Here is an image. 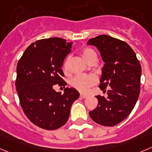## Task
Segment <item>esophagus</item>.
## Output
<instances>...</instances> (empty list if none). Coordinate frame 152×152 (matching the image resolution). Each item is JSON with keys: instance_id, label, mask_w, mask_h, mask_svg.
<instances>
[{"instance_id": "34e87169", "label": "esophagus", "mask_w": 152, "mask_h": 152, "mask_svg": "<svg viewBox=\"0 0 152 152\" xmlns=\"http://www.w3.org/2000/svg\"><path fill=\"white\" fill-rule=\"evenodd\" d=\"M80 98H82V99H86V98H87V97H88V95H86V94L80 93Z\"/></svg>"}]
</instances>
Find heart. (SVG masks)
<instances>
[{"label":"heart","instance_id":"heart-1","mask_svg":"<svg viewBox=\"0 0 152 152\" xmlns=\"http://www.w3.org/2000/svg\"><path fill=\"white\" fill-rule=\"evenodd\" d=\"M82 57L86 60L87 63L92 60V58L96 57V53L91 48H85L82 51ZM69 59L70 57H67L63 63V69L66 71L68 69V65H69ZM97 82V78L94 75H77L71 79L70 85L73 88L76 89L80 92H86L89 90L91 86L95 84Z\"/></svg>","mask_w":152,"mask_h":152}]
</instances>
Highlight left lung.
Listing matches in <instances>:
<instances>
[{
    "label": "left lung",
    "mask_w": 152,
    "mask_h": 152,
    "mask_svg": "<svg viewBox=\"0 0 152 152\" xmlns=\"http://www.w3.org/2000/svg\"><path fill=\"white\" fill-rule=\"evenodd\" d=\"M86 44L97 48L104 63L99 87L102 90L111 88L107 91V99L95 96L99 105L89 111V115L99 125L114 126L129 115L137 103L141 66L133 49L123 41L100 35L90 39Z\"/></svg>",
    "instance_id": "obj_1"
}]
</instances>
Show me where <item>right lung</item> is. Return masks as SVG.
Returning <instances> with one entry per match:
<instances>
[{
	"instance_id": "1",
	"label": "right lung",
	"mask_w": 152,
	"mask_h": 152,
	"mask_svg": "<svg viewBox=\"0 0 152 152\" xmlns=\"http://www.w3.org/2000/svg\"><path fill=\"white\" fill-rule=\"evenodd\" d=\"M72 42L61 38L45 39L28 46L17 65L15 80L21 106L29 120L45 130H55L67 122L71 107L79 98L78 91L67 83L62 66ZM59 84L61 94L53 89Z\"/></svg>"
}]
</instances>
